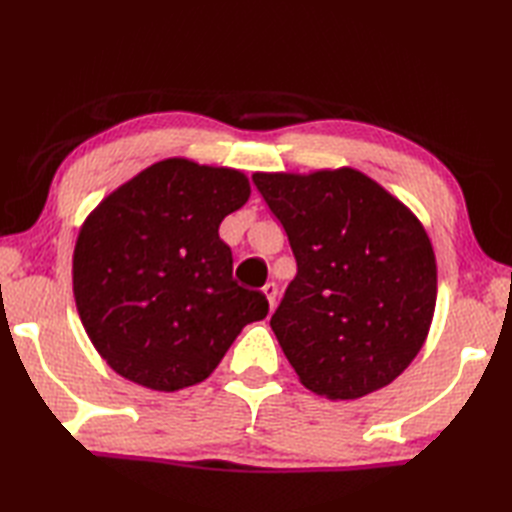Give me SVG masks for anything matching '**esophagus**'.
<instances>
[{"mask_svg":"<svg viewBox=\"0 0 512 512\" xmlns=\"http://www.w3.org/2000/svg\"><path fill=\"white\" fill-rule=\"evenodd\" d=\"M262 292H264L266 299H268L270 312H273V308H275V301H277V286L273 284V281H268V284L262 288Z\"/></svg>","mask_w":512,"mask_h":512,"instance_id":"1","label":"esophagus"}]
</instances>
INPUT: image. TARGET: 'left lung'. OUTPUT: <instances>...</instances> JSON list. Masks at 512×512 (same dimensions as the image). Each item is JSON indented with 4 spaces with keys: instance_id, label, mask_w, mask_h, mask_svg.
<instances>
[{
    "instance_id": "8db88e82",
    "label": "left lung",
    "mask_w": 512,
    "mask_h": 512,
    "mask_svg": "<svg viewBox=\"0 0 512 512\" xmlns=\"http://www.w3.org/2000/svg\"><path fill=\"white\" fill-rule=\"evenodd\" d=\"M297 275L270 319L299 380L354 400L405 372L436 310V255L418 217L365 173H255Z\"/></svg>"
}]
</instances>
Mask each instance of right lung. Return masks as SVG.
I'll use <instances>...</instances> for the list:
<instances>
[{"label": "right lung", "instance_id": "obj_1", "mask_svg": "<svg viewBox=\"0 0 512 512\" xmlns=\"http://www.w3.org/2000/svg\"><path fill=\"white\" fill-rule=\"evenodd\" d=\"M250 195L242 171L167 158L140 171L83 222L72 257L76 310L116 374L156 391L209 378L268 301L233 279L220 239Z\"/></svg>", "mask_w": 512, "mask_h": 512}]
</instances>
